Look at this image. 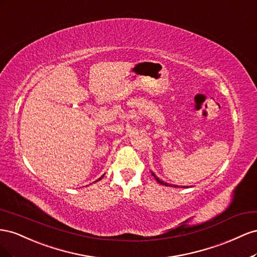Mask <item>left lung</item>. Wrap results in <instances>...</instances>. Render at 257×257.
Here are the masks:
<instances>
[{"label": "left lung", "instance_id": "left-lung-1", "mask_svg": "<svg viewBox=\"0 0 257 257\" xmlns=\"http://www.w3.org/2000/svg\"><path fill=\"white\" fill-rule=\"evenodd\" d=\"M152 174H153V177L155 178V180H156V181L159 183V184H161V185H165V186H173V185H171V184H168V183H166V182H164V181L159 180V178H157L156 175L154 174V173H152ZM174 187H178V186H177V185H174ZM183 187H185V186H183Z\"/></svg>", "mask_w": 257, "mask_h": 257}]
</instances>
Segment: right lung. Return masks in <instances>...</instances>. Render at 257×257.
Here are the masks:
<instances>
[{
    "instance_id": "add662e5",
    "label": "right lung",
    "mask_w": 257,
    "mask_h": 257,
    "mask_svg": "<svg viewBox=\"0 0 257 257\" xmlns=\"http://www.w3.org/2000/svg\"><path fill=\"white\" fill-rule=\"evenodd\" d=\"M102 177H103V175H102ZM102 177H101V178H102ZM101 178H100V179H99V180H101ZM99 180H97V181H99ZM97 181H96V182H97Z\"/></svg>"
}]
</instances>
